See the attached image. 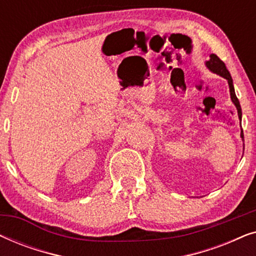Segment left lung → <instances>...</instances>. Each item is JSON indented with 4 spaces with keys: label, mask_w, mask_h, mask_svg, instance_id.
<instances>
[{
    "label": "left lung",
    "mask_w": 256,
    "mask_h": 256,
    "mask_svg": "<svg viewBox=\"0 0 256 256\" xmlns=\"http://www.w3.org/2000/svg\"><path fill=\"white\" fill-rule=\"evenodd\" d=\"M205 65H206V68H208L212 73H216V74L222 76V78H225L227 80V82H228V86H230V100H232V102L234 104V106L236 107L238 116H239L240 124H241V116H242V112H241L240 102H239V100H238V98L236 96V90H234L233 79H232V76H230V73L228 72V70L226 68L225 62H224L222 60H220V58L216 54H210L208 60L205 62ZM240 136H241V138L244 140V132H242V129H241Z\"/></svg>",
    "instance_id": "1"
}]
</instances>
